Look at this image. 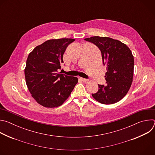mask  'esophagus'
<instances>
[{"label": "esophagus", "instance_id": "34e87169", "mask_svg": "<svg viewBox=\"0 0 155 155\" xmlns=\"http://www.w3.org/2000/svg\"><path fill=\"white\" fill-rule=\"evenodd\" d=\"M80 80L81 81H83V82H86V81H88V80H87V79H86V78H81V77H80Z\"/></svg>", "mask_w": 155, "mask_h": 155}]
</instances>
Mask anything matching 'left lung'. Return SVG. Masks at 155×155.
Returning a JSON list of instances; mask_svg holds the SVG:
<instances>
[{"instance_id": "obj_1", "label": "left lung", "mask_w": 155, "mask_h": 155, "mask_svg": "<svg viewBox=\"0 0 155 155\" xmlns=\"http://www.w3.org/2000/svg\"><path fill=\"white\" fill-rule=\"evenodd\" d=\"M96 45L102 54L107 72L106 84H98L93 97L103 104H112L122 99L128 92L134 74V57L126 45L110 37H91L84 39Z\"/></svg>"}]
</instances>
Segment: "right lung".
<instances>
[{"instance_id":"add662e5","label":"right lung","mask_w":155,"mask_h":155,"mask_svg":"<svg viewBox=\"0 0 155 155\" xmlns=\"http://www.w3.org/2000/svg\"><path fill=\"white\" fill-rule=\"evenodd\" d=\"M75 40H48L36 47L28 57L25 70L26 84L34 99L43 107L61 105L78 82L76 77L58 72L66 48Z\"/></svg>"}]
</instances>
